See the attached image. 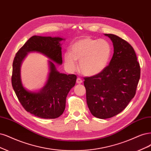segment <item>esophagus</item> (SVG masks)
<instances>
[{"mask_svg":"<svg viewBox=\"0 0 151 151\" xmlns=\"http://www.w3.org/2000/svg\"><path fill=\"white\" fill-rule=\"evenodd\" d=\"M76 82L77 83V84H81V83L82 82V80L81 79V78H77V80H76Z\"/></svg>","mask_w":151,"mask_h":151,"instance_id":"obj_1","label":"esophagus"}]
</instances>
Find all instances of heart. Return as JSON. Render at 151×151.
<instances>
[{"instance_id":"1","label":"heart","mask_w":151,"mask_h":151,"mask_svg":"<svg viewBox=\"0 0 151 151\" xmlns=\"http://www.w3.org/2000/svg\"><path fill=\"white\" fill-rule=\"evenodd\" d=\"M112 54L111 45L105 39H81L70 47V52L64 54L65 64L70 70L77 67L83 74L88 76L101 73L107 66Z\"/></svg>"}]
</instances>
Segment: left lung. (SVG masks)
Segmentation results:
<instances>
[{
    "mask_svg": "<svg viewBox=\"0 0 151 151\" xmlns=\"http://www.w3.org/2000/svg\"><path fill=\"white\" fill-rule=\"evenodd\" d=\"M111 39L114 54L101 73L84 77L88 107L93 116L107 119L125 109L136 92L141 67L134 49L119 36L106 34Z\"/></svg>",
    "mask_w": 151,
    "mask_h": 151,
    "instance_id": "obj_1",
    "label": "left lung"
}]
</instances>
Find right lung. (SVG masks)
Instances as JSON below:
<instances>
[{"instance_id": "add662e5", "label": "right lung", "mask_w": 151, "mask_h": 151, "mask_svg": "<svg viewBox=\"0 0 151 151\" xmlns=\"http://www.w3.org/2000/svg\"><path fill=\"white\" fill-rule=\"evenodd\" d=\"M60 37H31L15 54L12 64V85L19 101L26 111L44 119H55L63 114L66 97L75 86L77 76L59 73L52 62L50 61L49 79L42 90L38 93L25 90L20 76V64L27 52H39L47 56L56 63H62Z\"/></svg>"}]
</instances>
